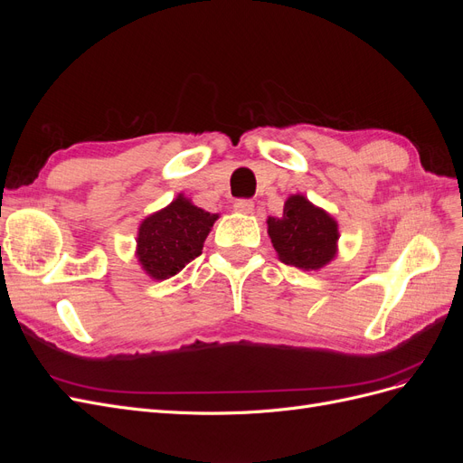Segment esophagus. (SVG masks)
Segmentation results:
<instances>
[{"label": "esophagus", "mask_w": 463, "mask_h": 463, "mask_svg": "<svg viewBox=\"0 0 463 463\" xmlns=\"http://www.w3.org/2000/svg\"><path fill=\"white\" fill-rule=\"evenodd\" d=\"M233 208L237 210V213H241V214H253L255 203L250 201V199H237V201L233 203Z\"/></svg>", "instance_id": "34e87169"}]
</instances>
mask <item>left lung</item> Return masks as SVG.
Masks as SVG:
<instances>
[{
    "instance_id": "8db88e82",
    "label": "left lung",
    "mask_w": 463,
    "mask_h": 463,
    "mask_svg": "<svg viewBox=\"0 0 463 463\" xmlns=\"http://www.w3.org/2000/svg\"><path fill=\"white\" fill-rule=\"evenodd\" d=\"M269 235L278 259L301 270H318L338 253V222L303 194H291L284 214L269 218Z\"/></svg>"
}]
</instances>
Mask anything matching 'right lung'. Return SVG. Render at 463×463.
<instances>
[{
	"instance_id": "add662e5",
	"label": "right lung",
	"mask_w": 463,
	"mask_h": 463,
	"mask_svg": "<svg viewBox=\"0 0 463 463\" xmlns=\"http://www.w3.org/2000/svg\"><path fill=\"white\" fill-rule=\"evenodd\" d=\"M218 214L194 206L179 194L138 226L137 259L154 279H167L203 253V245Z\"/></svg>"
}]
</instances>
